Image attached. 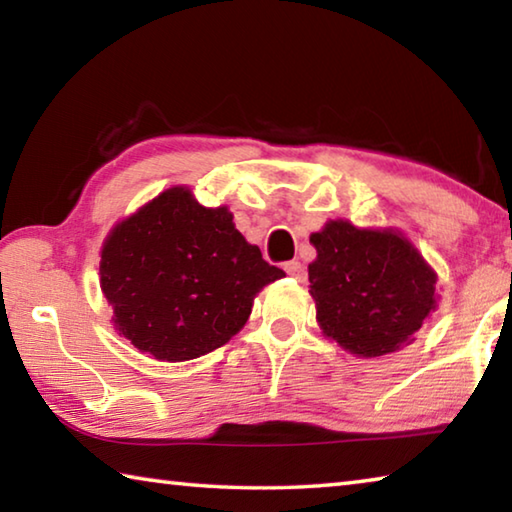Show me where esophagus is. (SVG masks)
Returning <instances> with one entry per match:
<instances>
[{
	"instance_id": "esophagus-1",
	"label": "esophagus",
	"mask_w": 512,
	"mask_h": 512,
	"mask_svg": "<svg viewBox=\"0 0 512 512\" xmlns=\"http://www.w3.org/2000/svg\"><path fill=\"white\" fill-rule=\"evenodd\" d=\"M284 271H287L291 277H296V280H305V266H302L300 262H296V259H293V262L284 264Z\"/></svg>"
}]
</instances>
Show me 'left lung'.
Returning a JSON list of instances; mask_svg holds the SVG:
<instances>
[{"mask_svg": "<svg viewBox=\"0 0 512 512\" xmlns=\"http://www.w3.org/2000/svg\"><path fill=\"white\" fill-rule=\"evenodd\" d=\"M309 241L318 327L354 357L406 348L438 309V275L400 230L329 219Z\"/></svg>", "mask_w": 512, "mask_h": 512, "instance_id": "obj_1", "label": "left lung"}]
</instances>
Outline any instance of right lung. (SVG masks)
I'll list each match as a JSON object with an SVG mask.
<instances>
[{"label": "right lung", "mask_w": 512, "mask_h": 512, "mask_svg": "<svg viewBox=\"0 0 512 512\" xmlns=\"http://www.w3.org/2000/svg\"><path fill=\"white\" fill-rule=\"evenodd\" d=\"M228 205L203 207L176 185L112 225L101 291L112 325L158 361H189L228 343L266 284L284 271L235 228Z\"/></svg>", "instance_id": "add662e5"}]
</instances>
